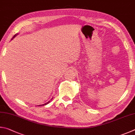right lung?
<instances>
[{
    "label": "right lung",
    "instance_id": "1",
    "mask_svg": "<svg viewBox=\"0 0 135 135\" xmlns=\"http://www.w3.org/2000/svg\"><path fill=\"white\" fill-rule=\"evenodd\" d=\"M16 35H18V34H15V35H14V36L13 37V38H12V40L13 38H15V37L16 36ZM52 99H53V98H51V100H52ZM49 103H50V101H48V102H47V103H45V104H42V105H38V106H41V105H47V104H49Z\"/></svg>",
    "mask_w": 135,
    "mask_h": 135
}]
</instances>
